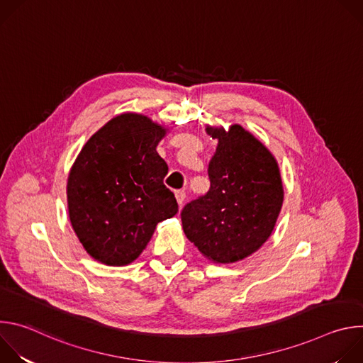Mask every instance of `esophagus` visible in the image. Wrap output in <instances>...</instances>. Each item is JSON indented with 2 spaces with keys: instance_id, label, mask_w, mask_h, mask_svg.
Instances as JSON below:
<instances>
[{
  "instance_id": "34e87169",
  "label": "esophagus",
  "mask_w": 363,
  "mask_h": 363,
  "mask_svg": "<svg viewBox=\"0 0 363 363\" xmlns=\"http://www.w3.org/2000/svg\"><path fill=\"white\" fill-rule=\"evenodd\" d=\"M175 198H177L178 205H179V206H182V205H184V202H185V198H186L185 191H177V192H175Z\"/></svg>"
}]
</instances>
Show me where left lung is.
<instances>
[{
    "label": "left lung",
    "mask_w": 363,
    "mask_h": 363,
    "mask_svg": "<svg viewBox=\"0 0 363 363\" xmlns=\"http://www.w3.org/2000/svg\"><path fill=\"white\" fill-rule=\"evenodd\" d=\"M218 140L208 165L210 191L181 213L186 238L217 264L251 255L272 235L284 189L279 164L266 145L241 125H206Z\"/></svg>",
    "instance_id": "left-lung-1"
}]
</instances>
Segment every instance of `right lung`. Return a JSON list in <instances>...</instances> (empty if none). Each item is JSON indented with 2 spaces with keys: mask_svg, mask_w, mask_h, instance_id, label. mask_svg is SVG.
Wrapping results in <instances>:
<instances>
[{
  "mask_svg": "<svg viewBox=\"0 0 363 363\" xmlns=\"http://www.w3.org/2000/svg\"><path fill=\"white\" fill-rule=\"evenodd\" d=\"M168 128L126 112L84 143L69 172L67 208L83 248L106 266L140 255L158 223L178 213L164 185L167 162L157 152Z\"/></svg>",
  "mask_w": 363,
  "mask_h": 363,
  "instance_id": "obj_1",
  "label": "right lung"
}]
</instances>
